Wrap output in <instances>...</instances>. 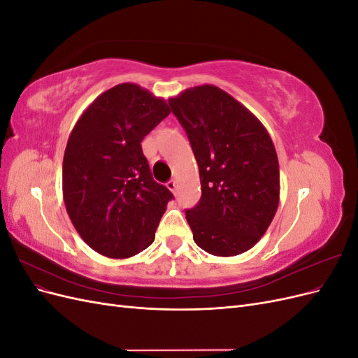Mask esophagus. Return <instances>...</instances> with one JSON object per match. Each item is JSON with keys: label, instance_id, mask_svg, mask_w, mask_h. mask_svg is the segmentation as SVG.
Wrapping results in <instances>:
<instances>
[{"label": "esophagus", "instance_id": "34e87169", "mask_svg": "<svg viewBox=\"0 0 358 358\" xmlns=\"http://www.w3.org/2000/svg\"><path fill=\"white\" fill-rule=\"evenodd\" d=\"M167 188H169L171 192H176V188H178L176 180H175V179H170V180L167 182Z\"/></svg>", "mask_w": 358, "mask_h": 358}]
</instances>
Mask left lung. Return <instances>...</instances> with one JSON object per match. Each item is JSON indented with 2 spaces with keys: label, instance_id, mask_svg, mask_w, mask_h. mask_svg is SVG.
<instances>
[{
  "label": "left lung",
  "instance_id": "obj_1",
  "mask_svg": "<svg viewBox=\"0 0 358 358\" xmlns=\"http://www.w3.org/2000/svg\"><path fill=\"white\" fill-rule=\"evenodd\" d=\"M197 159L201 197L187 209L194 242L218 257L251 249L279 203V162L267 129L245 106L213 85L170 99Z\"/></svg>",
  "mask_w": 358,
  "mask_h": 358
}]
</instances>
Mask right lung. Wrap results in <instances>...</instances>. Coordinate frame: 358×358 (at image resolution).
Returning <instances> with one entry per match:
<instances>
[{
	"label": "right lung",
	"instance_id": "add662e5",
	"mask_svg": "<svg viewBox=\"0 0 358 358\" xmlns=\"http://www.w3.org/2000/svg\"><path fill=\"white\" fill-rule=\"evenodd\" d=\"M169 113L166 100L121 83L96 96L73 128L64 203L74 229L101 255L133 257L155 239L173 194L154 180L140 143Z\"/></svg>",
	"mask_w": 358,
	"mask_h": 358
}]
</instances>
